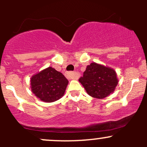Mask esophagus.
Segmentation results:
<instances>
[{
    "label": "esophagus",
    "mask_w": 147,
    "mask_h": 147,
    "mask_svg": "<svg viewBox=\"0 0 147 147\" xmlns=\"http://www.w3.org/2000/svg\"><path fill=\"white\" fill-rule=\"evenodd\" d=\"M66 77L68 79H77V75L73 72H68L66 73Z\"/></svg>",
    "instance_id": "1"
}]
</instances>
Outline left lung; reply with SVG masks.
<instances>
[{
	"label": "left lung",
	"instance_id": "left-lung-1",
	"mask_svg": "<svg viewBox=\"0 0 147 147\" xmlns=\"http://www.w3.org/2000/svg\"><path fill=\"white\" fill-rule=\"evenodd\" d=\"M79 82L89 95L103 99L113 93L118 84V79L115 69L92 63L87 65Z\"/></svg>",
	"mask_w": 147,
	"mask_h": 147
}]
</instances>
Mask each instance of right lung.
Here are the masks:
<instances>
[{"instance_id":"add662e5","label":"right lung","mask_w":147,"mask_h":147,"mask_svg":"<svg viewBox=\"0 0 147 147\" xmlns=\"http://www.w3.org/2000/svg\"><path fill=\"white\" fill-rule=\"evenodd\" d=\"M67 84V78L52 67L35 74L30 79L32 93L45 102L60 100L64 95Z\"/></svg>"}]
</instances>
